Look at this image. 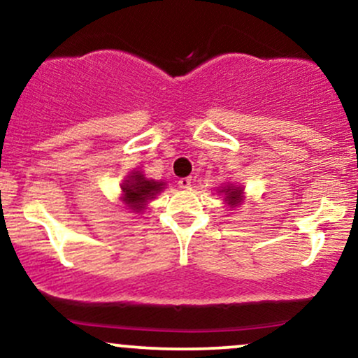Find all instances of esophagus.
Returning <instances> with one entry per match:
<instances>
[{"label": "esophagus", "mask_w": 358, "mask_h": 358, "mask_svg": "<svg viewBox=\"0 0 358 358\" xmlns=\"http://www.w3.org/2000/svg\"><path fill=\"white\" fill-rule=\"evenodd\" d=\"M178 187L180 188H190L192 187V178H190V176H187V178H180L178 180Z\"/></svg>", "instance_id": "34e87169"}]
</instances>
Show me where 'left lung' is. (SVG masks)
<instances>
[{"mask_svg": "<svg viewBox=\"0 0 358 358\" xmlns=\"http://www.w3.org/2000/svg\"><path fill=\"white\" fill-rule=\"evenodd\" d=\"M219 193H224L225 202H227L229 207H237V205L242 203V195H244V190L242 187H236V185H227V187H222Z\"/></svg>", "mask_w": 358, "mask_h": 358, "instance_id": "8db88e82", "label": "left lung"}]
</instances>
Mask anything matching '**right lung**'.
Masks as SVG:
<instances>
[{
  "mask_svg": "<svg viewBox=\"0 0 358 358\" xmlns=\"http://www.w3.org/2000/svg\"><path fill=\"white\" fill-rule=\"evenodd\" d=\"M165 182H155V180H148L141 171H133L124 183L121 185L122 190V202L133 212L145 210L146 203L153 200L156 193H159L165 188Z\"/></svg>",
  "mask_w": 358,
  "mask_h": 358,
  "instance_id": "obj_1",
  "label": "right lung"
}]
</instances>
